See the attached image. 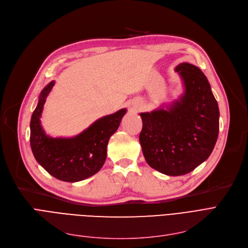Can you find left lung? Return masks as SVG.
I'll return each instance as SVG.
<instances>
[{
    "mask_svg": "<svg viewBox=\"0 0 248 248\" xmlns=\"http://www.w3.org/2000/svg\"><path fill=\"white\" fill-rule=\"evenodd\" d=\"M185 92L167 109L140 113L139 141L149 167L168 175L191 172L212 153L219 133L218 103L206 76L183 62L175 67Z\"/></svg>",
    "mask_w": 248,
    "mask_h": 248,
    "instance_id": "obj_1",
    "label": "left lung"
}]
</instances>
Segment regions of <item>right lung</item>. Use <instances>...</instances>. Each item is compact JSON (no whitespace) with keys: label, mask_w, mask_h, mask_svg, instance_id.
<instances>
[{"label":"right lung","mask_w":248,"mask_h":248,"mask_svg":"<svg viewBox=\"0 0 248 248\" xmlns=\"http://www.w3.org/2000/svg\"><path fill=\"white\" fill-rule=\"evenodd\" d=\"M54 86L50 81L41 92L30 121V145L35 159L57 180L75 183L97 173L107 157L110 137L120 125L126 109L104 116L85 131L70 138L46 135L40 118L46 98Z\"/></svg>","instance_id":"add662e5"}]
</instances>
